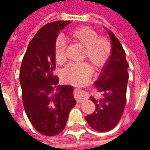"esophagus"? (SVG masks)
Instances as JSON below:
<instances>
[{
    "label": "esophagus",
    "mask_w": 150,
    "mask_h": 150,
    "mask_svg": "<svg viewBox=\"0 0 150 150\" xmlns=\"http://www.w3.org/2000/svg\"><path fill=\"white\" fill-rule=\"evenodd\" d=\"M75 92H76V100L78 103H81L88 98V95L83 91L80 90L79 88H76Z\"/></svg>",
    "instance_id": "1"
}]
</instances>
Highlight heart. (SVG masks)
<instances>
[{
    "mask_svg": "<svg viewBox=\"0 0 150 150\" xmlns=\"http://www.w3.org/2000/svg\"><path fill=\"white\" fill-rule=\"evenodd\" d=\"M68 37L85 47L84 56L96 67H100L107 62L112 53L110 42L103 37H98L97 33L88 27L77 28L71 30ZM66 42L60 36L54 44V57L57 62L65 59ZM92 73V68L88 62H71L62 72V78L73 84H82L88 81Z\"/></svg>",
    "mask_w": 150,
    "mask_h": 150,
    "instance_id": "1",
    "label": "heart"
}]
</instances>
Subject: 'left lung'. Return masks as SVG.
I'll list each match as a JSON object with an SVG mask.
<instances>
[{
	"instance_id": "obj_1",
	"label": "left lung",
	"mask_w": 150,
	"mask_h": 150,
	"mask_svg": "<svg viewBox=\"0 0 150 150\" xmlns=\"http://www.w3.org/2000/svg\"><path fill=\"white\" fill-rule=\"evenodd\" d=\"M104 28L110 37L112 53L94 83V86L98 91L103 93L104 97L100 100L90 97L96 105V110L91 115L85 116L88 125L100 132L109 131L119 122L126 104L129 79V64L126 61L125 52L112 32Z\"/></svg>"
}]
</instances>
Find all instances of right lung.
I'll return each mask as SVG.
<instances>
[{"mask_svg":"<svg viewBox=\"0 0 150 150\" xmlns=\"http://www.w3.org/2000/svg\"><path fill=\"white\" fill-rule=\"evenodd\" d=\"M71 21H53L38 31L28 46L20 69L25 111L41 134L54 136L64 129L70 111L76 104L71 85L58 86L54 44L60 31ZM56 91H54V88Z\"/></svg>","mask_w":150,"mask_h":150,"instance_id":"add662e5","label":"right lung"}]
</instances>
